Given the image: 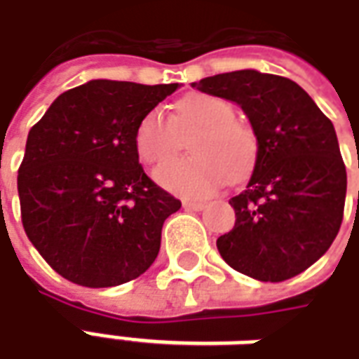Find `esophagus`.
I'll list each match as a JSON object with an SVG mask.
<instances>
[{"label":"esophagus","instance_id":"obj_1","mask_svg":"<svg viewBox=\"0 0 359 359\" xmlns=\"http://www.w3.org/2000/svg\"><path fill=\"white\" fill-rule=\"evenodd\" d=\"M182 208L187 211H202L205 208V203L203 202H184L182 203Z\"/></svg>","mask_w":359,"mask_h":359}]
</instances>
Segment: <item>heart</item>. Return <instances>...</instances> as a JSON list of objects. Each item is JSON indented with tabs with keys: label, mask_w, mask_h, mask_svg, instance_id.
<instances>
[{
	"label": "heart",
	"mask_w": 359,
	"mask_h": 359,
	"mask_svg": "<svg viewBox=\"0 0 359 359\" xmlns=\"http://www.w3.org/2000/svg\"><path fill=\"white\" fill-rule=\"evenodd\" d=\"M231 103L210 94H194L180 100L171 117L159 109L146 113L136 126L134 144L144 163L154 165L175 156L188 140L192 157L159 165L156 180L172 194L208 198L225 177L238 182L254 171L259 140L254 126L234 117Z\"/></svg>",
	"instance_id": "1"
}]
</instances>
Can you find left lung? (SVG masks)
Segmentation results:
<instances>
[{
	"mask_svg": "<svg viewBox=\"0 0 359 359\" xmlns=\"http://www.w3.org/2000/svg\"><path fill=\"white\" fill-rule=\"evenodd\" d=\"M196 90L238 103L259 140L248 187L229 203L233 231L217 238L233 269L280 283L313 265L339 234L346 167L334 126L296 82L246 69L215 74Z\"/></svg>",
	"mask_w": 359,
	"mask_h": 359,
	"instance_id": "8db88e82",
	"label": "left lung"
}]
</instances>
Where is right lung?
<instances>
[{
  "instance_id": "1",
  "label": "right lung",
  "mask_w": 359,
  "mask_h": 359,
  "mask_svg": "<svg viewBox=\"0 0 359 359\" xmlns=\"http://www.w3.org/2000/svg\"><path fill=\"white\" fill-rule=\"evenodd\" d=\"M179 84L90 81L51 103L27 138L17 188L28 241L74 285L105 288L156 262L180 202L142 169V117Z\"/></svg>"
}]
</instances>
